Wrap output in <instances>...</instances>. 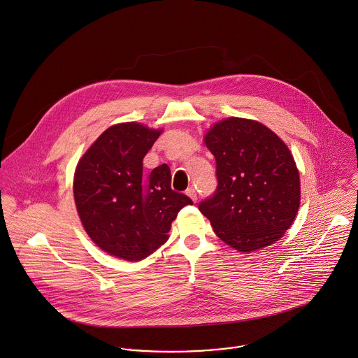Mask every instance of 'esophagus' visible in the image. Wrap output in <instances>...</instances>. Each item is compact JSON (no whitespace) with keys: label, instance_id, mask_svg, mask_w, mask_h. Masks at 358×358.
<instances>
[{"label":"esophagus","instance_id":"esophagus-1","mask_svg":"<svg viewBox=\"0 0 358 358\" xmlns=\"http://www.w3.org/2000/svg\"><path fill=\"white\" fill-rule=\"evenodd\" d=\"M186 194L189 195L193 201H196V192H195L194 187H189L187 190H186Z\"/></svg>","mask_w":358,"mask_h":358}]
</instances>
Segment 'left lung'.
<instances>
[{
	"label": "left lung",
	"mask_w": 358,
	"mask_h": 358,
	"mask_svg": "<svg viewBox=\"0 0 358 358\" xmlns=\"http://www.w3.org/2000/svg\"><path fill=\"white\" fill-rule=\"evenodd\" d=\"M216 159L217 187L198 209L215 234L250 253L279 241L301 199L299 173L287 145L255 120L228 117L205 135Z\"/></svg>",
	"instance_id": "left-lung-1"
}]
</instances>
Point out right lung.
Instances as JSON below:
<instances>
[{
    "instance_id": "1",
    "label": "right lung",
    "mask_w": 358,
    "mask_h": 358,
    "mask_svg": "<svg viewBox=\"0 0 358 358\" xmlns=\"http://www.w3.org/2000/svg\"><path fill=\"white\" fill-rule=\"evenodd\" d=\"M162 130L122 123L103 131L78 163L73 196L92 241L110 256L146 259L168 241L179 210L192 205L171 189L166 164L143 176L142 162Z\"/></svg>"
}]
</instances>
